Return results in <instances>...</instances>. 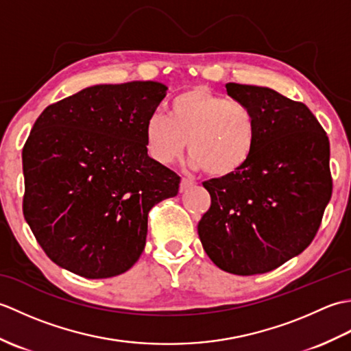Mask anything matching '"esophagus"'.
Instances as JSON below:
<instances>
[{"label":"esophagus","instance_id":"obj_1","mask_svg":"<svg viewBox=\"0 0 351 351\" xmlns=\"http://www.w3.org/2000/svg\"><path fill=\"white\" fill-rule=\"evenodd\" d=\"M193 181H190V180H185V178H182L181 180V187H180V190L181 191H185V190H189V189H191L193 187Z\"/></svg>","mask_w":351,"mask_h":351}]
</instances>
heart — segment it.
Returning a JSON list of instances; mask_svg holds the SVG:
<instances>
[{
  "instance_id": "obj_1",
  "label": "heart",
  "mask_w": 351,
  "mask_h": 351,
  "mask_svg": "<svg viewBox=\"0 0 351 351\" xmlns=\"http://www.w3.org/2000/svg\"><path fill=\"white\" fill-rule=\"evenodd\" d=\"M145 141L151 158L162 166L180 160L189 145L191 167L226 178L252 158L258 122L247 104L196 86L171 101L169 117L155 113L147 119Z\"/></svg>"
}]
</instances>
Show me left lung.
<instances>
[{"mask_svg":"<svg viewBox=\"0 0 351 351\" xmlns=\"http://www.w3.org/2000/svg\"><path fill=\"white\" fill-rule=\"evenodd\" d=\"M225 87L230 98L253 110L258 141L240 171L204 182L211 206L197 234L220 270L263 274L314 240L332 196L330 145L304 104L270 87Z\"/></svg>","mask_w":351,"mask_h":351,"instance_id":"obj_1","label":"left lung"}]
</instances>
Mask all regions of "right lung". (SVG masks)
I'll use <instances>...</instances> for the list:
<instances>
[{
    "label": "right lung",
    "instance_id": "right-lung-1",
    "mask_svg": "<svg viewBox=\"0 0 351 351\" xmlns=\"http://www.w3.org/2000/svg\"><path fill=\"white\" fill-rule=\"evenodd\" d=\"M166 92L158 81L96 84L37 117L22 149L24 217L58 267L106 279L137 263L149 211L181 182L145 141Z\"/></svg>",
    "mask_w": 351,
    "mask_h": 351
}]
</instances>
